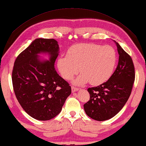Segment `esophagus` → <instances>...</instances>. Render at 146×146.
<instances>
[{"label": "esophagus", "mask_w": 146, "mask_h": 146, "mask_svg": "<svg viewBox=\"0 0 146 146\" xmlns=\"http://www.w3.org/2000/svg\"><path fill=\"white\" fill-rule=\"evenodd\" d=\"M71 90H72V92H75L78 90V88H75L74 86H71Z\"/></svg>", "instance_id": "34e87169"}]
</instances>
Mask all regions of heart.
<instances>
[{
	"label": "heart",
	"instance_id": "obj_1",
	"mask_svg": "<svg viewBox=\"0 0 146 146\" xmlns=\"http://www.w3.org/2000/svg\"><path fill=\"white\" fill-rule=\"evenodd\" d=\"M116 61V52L111 46L80 43L69 48L66 56L58 58L57 68L62 77L68 80L80 71L82 74L75 80V84L90 82L92 85L98 86L110 78Z\"/></svg>",
	"mask_w": 146,
	"mask_h": 146
}]
</instances>
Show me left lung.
<instances>
[{
    "mask_svg": "<svg viewBox=\"0 0 146 146\" xmlns=\"http://www.w3.org/2000/svg\"><path fill=\"white\" fill-rule=\"evenodd\" d=\"M119 54L116 69L106 82L89 88L90 100L84 105L88 115L97 121H105L116 115L125 105L131 94L135 78L131 57L115 42Z\"/></svg>",
    "mask_w": 146,
    "mask_h": 146,
    "instance_id": "1",
    "label": "left lung"
}]
</instances>
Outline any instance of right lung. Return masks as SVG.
<instances>
[{
	"mask_svg": "<svg viewBox=\"0 0 146 146\" xmlns=\"http://www.w3.org/2000/svg\"><path fill=\"white\" fill-rule=\"evenodd\" d=\"M58 52L54 39L37 38L15 61L12 84L15 96L25 112L36 119L54 118L71 93L68 82L54 68ZM46 53L49 60L41 61L38 54Z\"/></svg>",
	"mask_w": 146,
	"mask_h": 146,
	"instance_id": "1",
	"label": "right lung"
}]
</instances>
